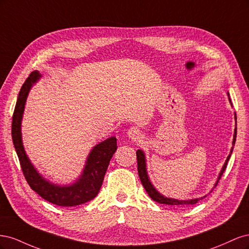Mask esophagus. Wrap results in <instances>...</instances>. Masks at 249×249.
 Returning <instances> with one entry per match:
<instances>
[{"instance_id": "esophagus-1", "label": "esophagus", "mask_w": 249, "mask_h": 249, "mask_svg": "<svg viewBox=\"0 0 249 249\" xmlns=\"http://www.w3.org/2000/svg\"><path fill=\"white\" fill-rule=\"evenodd\" d=\"M127 135L132 140H138L141 138L142 133L141 131L138 129V127H131V129L127 131Z\"/></svg>"}]
</instances>
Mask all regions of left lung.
Here are the masks:
<instances>
[{
    "mask_svg": "<svg viewBox=\"0 0 249 249\" xmlns=\"http://www.w3.org/2000/svg\"><path fill=\"white\" fill-rule=\"evenodd\" d=\"M236 136H237V130H235V134H233V140H232L233 144H235V142H236ZM231 153H232V147H231V154L228 157L227 162H225L224 165H223L222 170L220 172V175H219V178H218V179H220V178L223 175V172L225 171V169H227V165H228V162L230 160ZM136 156H137L138 173H139V178H140L141 183H142L143 187H144V189L146 190V192L148 193L150 198L154 199L155 201L159 202V203H164V205H171V206H188V205H194V203H196L198 200L206 197V196H203L201 198H195V199H191V200H178V199H172V198L164 197L163 195H161L159 192H158L155 189V188L153 187V185L150 184V182H149L148 177H147V173H146V168H145L144 154H143L142 150L138 149L137 153H136Z\"/></svg>",
    "mask_w": 249,
    "mask_h": 249,
    "instance_id": "8db88e82",
    "label": "left lung"
}]
</instances>
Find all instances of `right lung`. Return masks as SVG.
<instances>
[{
    "label": "right lung",
    "mask_w": 249,
    "mask_h": 249,
    "mask_svg": "<svg viewBox=\"0 0 249 249\" xmlns=\"http://www.w3.org/2000/svg\"><path fill=\"white\" fill-rule=\"evenodd\" d=\"M40 76L37 71L30 73L22 84L12 116V140L25 178L31 189L49 202L61 207H74L93 199L99 193L105 173L113 154L117 148L116 138L111 137L94 146L89 154L83 175L77 183L70 187H59L44 180L30 163L21 143L20 122L27 95L31 86Z\"/></svg>",
    "instance_id": "1"
}]
</instances>
